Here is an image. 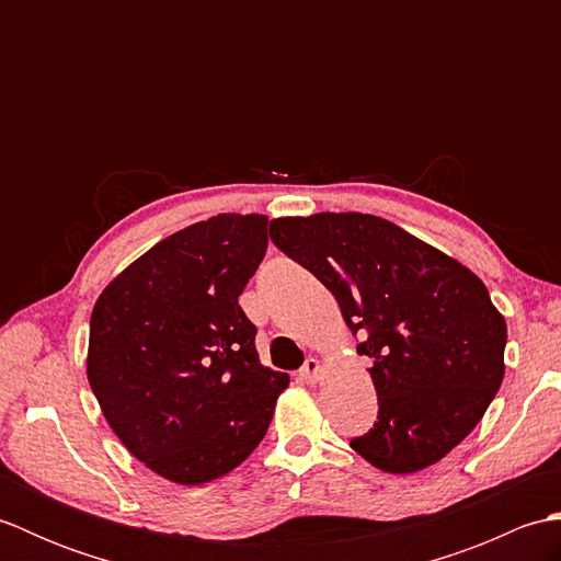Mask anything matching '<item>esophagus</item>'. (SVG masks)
<instances>
[{
  "label": "esophagus",
  "instance_id": "obj_1",
  "mask_svg": "<svg viewBox=\"0 0 561 561\" xmlns=\"http://www.w3.org/2000/svg\"><path fill=\"white\" fill-rule=\"evenodd\" d=\"M320 371H323V368H320V362L311 356V359H306V364L301 368V378L306 380V383H318Z\"/></svg>",
  "mask_w": 561,
  "mask_h": 561
}]
</instances>
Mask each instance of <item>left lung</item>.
<instances>
[{"label":"left lung","instance_id":"8db88e82","mask_svg":"<svg viewBox=\"0 0 561 561\" xmlns=\"http://www.w3.org/2000/svg\"><path fill=\"white\" fill-rule=\"evenodd\" d=\"M270 238L366 332L378 422L352 438L374 468L410 474L456 448L504 380L506 320L478 274L392 221L320 211L270 221Z\"/></svg>","mask_w":561,"mask_h":561}]
</instances>
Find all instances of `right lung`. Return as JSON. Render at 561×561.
I'll return each instance as SVG.
<instances>
[{
	"instance_id": "add662e5",
	"label": "right lung",
	"mask_w": 561,
	"mask_h": 561,
	"mask_svg": "<svg viewBox=\"0 0 561 561\" xmlns=\"http://www.w3.org/2000/svg\"><path fill=\"white\" fill-rule=\"evenodd\" d=\"M265 250V214H219L149 248L93 306L87 376L105 422L175 484L238 468L289 388L238 306Z\"/></svg>"
}]
</instances>
